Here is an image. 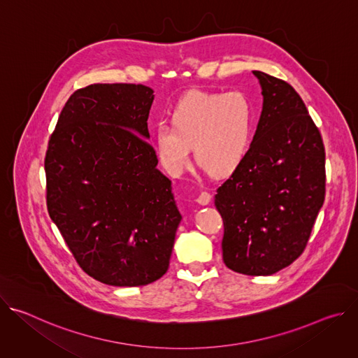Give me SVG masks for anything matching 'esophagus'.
I'll return each instance as SVG.
<instances>
[{
    "mask_svg": "<svg viewBox=\"0 0 358 358\" xmlns=\"http://www.w3.org/2000/svg\"><path fill=\"white\" fill-rule=\"evenodd\" d=\"M211 198H213V195H211L210 192L203 191V192H201V194L196 196V202L201 203V206H208V203L211 202Z\"/></svg>",
    "mask_w": 358,
    "mask_h": 358,
    "instance_id": "1",
    "label": "esophagus"
}]
</instances>
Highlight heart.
<instances>
[{
    "label": "heart",
    "mask_w": 358,
    "mask_h": 358,
    "mask_svg": "<svg viewBox=\"0 0 358 358\" xmlns=\"http://www.w3.org/2000/svg\"><path fill=\"white\" fill-rule=\"evenodd\" d=\"M173 124L156 126L157 155L170 174L191 160L217 176L231 173L243 159L253 127V108L242 92H191L173 110Z\"/></svg>",
    "instance_id": "1"
}]
</instances>
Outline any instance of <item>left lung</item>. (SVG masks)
Instances as JSON below:
<instances>
[{
	"label": "left lung",
	"instance_id": "left-lung-1",
	"mask_svg": "<svg viewBox=\"0 0 358 358\" xmlns=\"http://www.w3.org/2000/svg\"><path fill=\"white\" fill-rule=\"evenodd\" d=\"M253 75L262 86L261 119L242 162L217 189L215 207L224 221V264L266 276L308 245L326 195V152L299 93L282 79Z\"/></svg>",
	"mask_w": 358,
	"mask_h": 358
}]
</instances>
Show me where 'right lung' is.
<instances>
[{
  "instance_id": "1",
  "label": "right lung",
  "mask_w": 358,
  "mask_h": 358,
  "mask_svg": "<svg viewBox=\"0 0 358 358\" xmlns=\"http://www.w3.org/2000/svg\"><path fill=\"white\" fill-rule=\"evenodd\" d=\"M152 89L94 83L65 103L45 155L46 207L78 265L112 286L169 269L181 215L157 170L147 119Z\"/></svg>"
}]
</instances>
